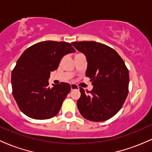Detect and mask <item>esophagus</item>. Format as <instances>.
<instances>
[{
  "label": "esophagus",
  "instance_id": "34e87169",
  "mask_svg": "<svg viewBox=\"0 0 152 152\" xmlns=\"http://www.w3.org/2000/svg\"><path fill=\"white\" fill-rule=\"evenodd\" d=\"M71 90L79 89V86H78L77 85L75 84H71Z\"/></svg>",
  "mask_w": 152,
  "mask_h": 152
}]
</instances>
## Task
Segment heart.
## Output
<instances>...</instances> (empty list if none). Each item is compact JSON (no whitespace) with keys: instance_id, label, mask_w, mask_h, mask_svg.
Masks as SVG:
<instances>
[{"instance_id":"1","label":"heart","mask_w":152,"mask_h":152,"mask_svg":"<svg viewBox=\"0 0 152 152\" xmlns=\"http://www.w3.org/2000/svg\"><path fill=\"white\" fill-rule=\"evenodd\" d=\"M79 54H81V53H77V54H76V55H75V56H78V55H79Z\"/></svg>"}]
</instances>
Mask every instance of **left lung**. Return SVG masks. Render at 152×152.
<instances>
[{
    "label": "left lung",
    "instance_id": "obj_1",
    "mask_svg": "<svg viewBox=\"0 0 152 152\" xmlns=\"http://www.w3.org/2000/svg\"><path fill=\"white\" fill-rule=\"evenodd\" d=\"M87 60L86 76L92 81L91 91L80 87L77 107L86 119L101 122L110 119L123 107L128 93L129 73L114 49L94 41L73 42Z\"/></svg>",
    "mask_w": 152,
    "mask_h": 152
}]
</instances>
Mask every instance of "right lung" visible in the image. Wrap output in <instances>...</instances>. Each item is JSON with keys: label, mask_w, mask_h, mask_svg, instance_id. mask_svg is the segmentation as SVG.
I'll list each match as a JSON object with an SVG mask.
<instances>
[{"label": "right lung", "mask_w": 152, "mask_h": 152, "mask_svg": "<svg viewBox=\"0 0 152 152\" xmlns=\"http://www.w3.org/2000/svg\"><path fill=\"white\" fill-rule=\"evenodd\" d=\"M74 52L68 42L44 41L30 46L20 56L11 74L12 93L26 116L45 120L58 114L71 85L61 82L50 89L48 79L61 58Z\"/></svg>", "instance_id": "obj_1"}]
</instances>
